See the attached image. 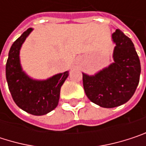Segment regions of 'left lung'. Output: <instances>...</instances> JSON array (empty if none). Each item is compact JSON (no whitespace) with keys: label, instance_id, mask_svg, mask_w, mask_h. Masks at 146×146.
I'll return each instance as SVG.
<instances>
[{"label":"left lung","instance_id":"1","mask_svg":"<svg viewBox=\"0 0 146 146\" xmlns=\"http://www.w3.org/2000/svg\"><path fill=\"white\" fill-rule=\"evenodd\" d=\"M114 62L94 76L83 73L85 94L90 102L112 108L129 101L139 82L140 62L132 40L120 29L112 34Z\"/></svg>","mask_w":146,"mask_h":146}]
</instances>
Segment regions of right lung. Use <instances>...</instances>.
<instances>
[{"instance_id":"1","label":"right lung","mask_w":146,"mask_h":146,"mask_svg":"<svg viewBox=\"0 0 146 146\" xmlns=\"http://www.w3.org/2000/svg\"><path fill=\"white\" fill-rule=\"evenodd\" d=\"M32 29H28L14 41L6 64V77L12 97L18 107L35 116L54 110L59 102L60 90L68 72L56 74L46 80H34L22 71L19 50Z\"/></svg>"}]
</instances>
